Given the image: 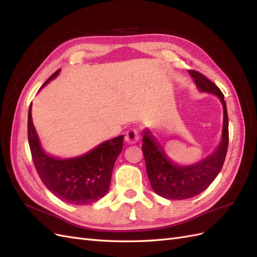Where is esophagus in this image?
Segmentation results:
<instances>
[{"label":"esophagus","mask_w":257,"mask_h":257,"mask_svg":"<svg viewBox=\"0 0 257 257\" xmlns=\"http://www.w3.org/2000/svg\"><path fill=\"white\" fill-rule=\"evenodd\" d=\"M124 140L127 141L128 144H136L139 140V132L135 128L129 129L128 132L124 134Z\"/></svg>","instance_id":"1"}]
</instances>
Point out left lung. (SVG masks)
<instances>
[{"mask_svg":"<svg viewBox=\"0 0 257 257\" xmlns=\"http://www.w3.org/2000/svg\"><path fill=\"white\" fill-rule=\"evenodd\" d=\"M189 73L201 91L220 98L223 105L222 140L219 147L203 160L191 166H180L169 159L150 130H145L143 152L151 188L158 195L169 200L193 198L209 188L221 171L228 146V117L224 95L204 75L196 70H189Z\"/></svg>","mask_w":257,"mask_h":257,"instance_id":"8db88e82","label":"left lung"}]
</instances>
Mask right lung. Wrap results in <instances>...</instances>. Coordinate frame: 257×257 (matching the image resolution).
Returning <instances> with one entry per match:
<instances>
[{"mask_svg": "<svg viewBox=\"0 0 257 257\" xmlns=\"http://www.w3.org/2000/svg\"><path fill=\"white\" fill-rule=\"evenodd\" d=\"M59 70H56L44 85L55 78ZM27 137L38 176L54 195L76 205L94 203L105 196L110 184L113 165L122 150L123 136L107 140L83 156L69 159L51 157L41 147L33 124L31 103Z\"/></svg>", "mask_w": 257, "mask_h": 257, "instance_id": "right-lung-1", "label": "right lung"}]
</instances>
